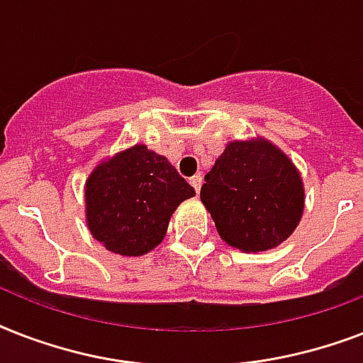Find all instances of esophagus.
<instances>
[{
    "label": "esophagus",
    "mask_w": 363,
    "mask_h": 363,
    "mask_svg": "<svg viewBox=\"0 0 363 363\" xmlns=\"http://www.w3.org/2000/svg\"><path fill=\"white\" fill-rule=\"evenodd\" d=\"M201 182H203V177L201 175H194L192 179H190V184L194 186V190L199 194V188H201Z\"/></svg>",
    "instance_id": "esophagus-1"
}]
</instances>
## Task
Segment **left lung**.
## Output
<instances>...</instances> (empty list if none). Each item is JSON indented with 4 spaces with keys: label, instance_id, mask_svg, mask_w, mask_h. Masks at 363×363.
<instances>
[{
    "label": "left lung",
    "instance_id": "1",
    "mask_svg": "<svg viewBox=\"0 0 363 363\" xmlns=\"http://www.w3.org/2000/svg\"><path fill=\"white\" fill-rule=\"evenodd\" d=\"M199 198L218 235L242 252L277 247L303 213L299 173L264 139L230 143L205 175Z\"/></svg>",
    "mask_w": 363,
    "mask_h": 363
}]
</instances>
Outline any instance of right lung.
Returning a JSON list of instances; mask_svg holds the SVG:
<instances>
[{"label":"right lung","mask_w":363,"mask_h":363,"mask_svg":"<svg viewBox=\"0 0 363 363\" xmlns=\"http://www.w3.org/2000/svg\"><path fill=\"white\" fill-rule=\"evenodd\" d=\"M194 194L164 156L135 145L86 181L88 228L111 252L141 256L164 239L171 215Z\"/></svg>","instance_id":"add662e5"}]
</instances>
